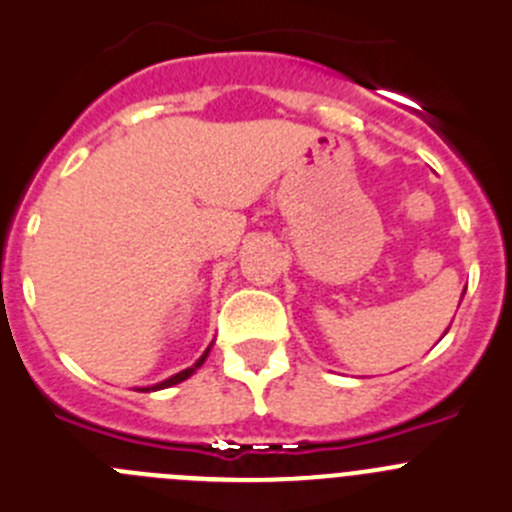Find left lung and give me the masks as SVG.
<instances>
[{
  "label": "left lung",
  "mask_w": 512,
  "mask_h": 512,
  "mask_svg": "<svg viewBox=\"0 0 512 512\" xmlns=\"http://www.w3.org/2000/svg\"><path fill=\"white\" fill-rule=\"evenodd\" d=\"M462 295H465V293H462Z\"/></svg>",
  "instance_id": "left-lung-1"
}]
</instances>
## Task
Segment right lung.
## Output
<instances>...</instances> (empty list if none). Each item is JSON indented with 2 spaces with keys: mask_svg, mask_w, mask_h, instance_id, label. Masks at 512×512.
Wrapping results in <instances>:
<instances>
[{
  "mask_svg": "<svg viewBox=\"0 0 512 512\" xmlns=\"http://www.w3.org/2000/svg\"><path fill=\"white\" fill-rule=\"evenodd\" d=\"M212 348V346H209ZM209 348L207 351L202 353V356L197 358V364H191L189 369H184V371H179V374H174V376H169V379H164V381H159V384H154V386H141V389L138 391H159V389H169V386H174V384H181V381H186L189 379L191 374H194V371L199 369V366L204 364V361H207V356H209Z\"/></svg>",
  "mask_w": 512,
  "mask_h": 512,
  "instance_id": "add662e5",
  "label": "right lung"
}]
</instances>
